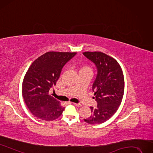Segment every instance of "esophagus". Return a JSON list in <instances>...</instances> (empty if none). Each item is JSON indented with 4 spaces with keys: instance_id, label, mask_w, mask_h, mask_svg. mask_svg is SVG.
Returning a JSON list of instances; mask_svg holds the SVG:
<instances>
[{
    "instance_id": "1",
    "label": "esophagus",
    "mask_w": 153,
    "mask_h": 153,
    "mask_svg": "<svg viewBox=\"0 0 153 153\" xmlns=\"http://www.w3.org/2000/svg\"><path fill=\"white\" fill-rule=\"evenodd\" d=\"M74 105L75 106H76L77 107H79H79H81L82 106V105L81 104V103H73Z\"/></svg>"
}]
</instances>
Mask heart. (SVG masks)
<instances>
[{"instance_id":"1","label":"heart","mask_w":153,"mask_h":153,"mask_svg":"<svg viewBox=\"0 0 153 153\" xmlns=\"http://www.w3.org/2000/svg\"><path fill=\"white\" fill-rule=\"evenodd\" d=\"M91 68L88 65H81L79 68V73L81 72H91Z\"/></svg>"}]
</instances>
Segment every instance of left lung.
<instances>
[{
	"label": "left lung",
	"instance_id": "obj_1",
	"mask_svg": "<svg viewBox=\"0 0 153 153\" xmlns=\"http://www.w3.org/2000/svg\"><path fill=\"white\" fill-rule=\"evenodd\" d=\"M84 55L97 67V78L93 84L97 108L90 107L92 114L84 119L89 124L102 123L114 115L122 103L124 93V77L118 62L101 52H85Z\"/></svg>",
	"mask_w": 153,
	"mask_h": 153
}]
</instances>
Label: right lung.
I'll return each mask as SVG.
<instances>
[{
	"instance_id": "add662e5",
	"label": "right lung",
	"mask_w": 153,
	"mask_h": 153,
	"mask_svg": "<svg viewBox=\"0 0 153 153\" xmlns=\"http://www.w3.org/2000/svg\"><path fill=\"white\" fill-rule=\"evenodd\" d=\"M76 52H48L39 56L27 71L22 84L25 102L34 116L45 121L59 118L64 110L49 90L58 81L62 68Z\"/></svg>"
}]
</instances>
